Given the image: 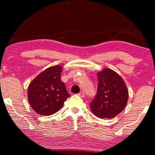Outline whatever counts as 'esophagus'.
Masks as SVG:
<instances>
[{
    "instance_id": "34e87169",
    "label": "esophagus",
    "mask_w": 155,
    "mask_h": 155,
    "mask_svg": "<svg viewBox=\"0 0 155 155\" xmlns=\"http://www.w3.org/2000/svg\"><path fill=\"white\" fill-rule=\"evenodd\" d=\"M78 96L80 97H84V92H80L79 94H78Z\"/></svg>"
}]
</instances>
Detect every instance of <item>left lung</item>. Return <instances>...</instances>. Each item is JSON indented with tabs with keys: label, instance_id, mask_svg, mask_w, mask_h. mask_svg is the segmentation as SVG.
I'll list each match as a JSON object with an SVG mask.
<instances>
[{
	"label": "left lung",
	"instance_id": "1",
	"mask_svg": "<svg viewBox=\"0 0 155 155\" xmlns=\"http://www.w3.org/2000/svg\"><path fill=\"white\" fill-rule=\"evenodd\" d=\"M98 85L90 109L100 118H112L119 114L127 104L128 90L123 78L110 68L97 73Z\"/></svg>",
	"mask_w": 155,
	"mask_h": 155
}]
</instances>
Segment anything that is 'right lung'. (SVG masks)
Wrapping results in <instances>:
<instances>
[{
	"mask_svg": "<svg viewBox=\"0 0 155 155\" xmlns=\"http://www.w3.org/2000/svg\"><path fill=\"white\" fill-rule=\"evenodd\" d=\"M62 69V66L58 65L48 68L29 84L28 101L38 114L50 116L56 113L70 97L64 82L61 80Z\"/></svg>",
	"mask_w": 155,
	"mask_h": 155,
	"instance_id": "obj_1",
	"label": "right lung"
}]
</instances>
